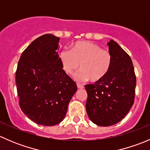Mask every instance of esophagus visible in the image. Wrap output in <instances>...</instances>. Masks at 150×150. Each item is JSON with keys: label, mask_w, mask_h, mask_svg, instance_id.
<instances>
[{"label": "esophagus", "mask_w": 150, "mask_h": 150, "mask_svg": "<svg viewBox=\"0 0 150 150\" xmlns=\"http://www.w3.org/2000/svg\"><path fill=\"white\" fill-rule=\"evenodd\" d=\"M77 86H78V88H80V89H81V88H84V86H83V85H81V84H77Z\"/></svg>", "instance_id": "34e87169"}]
</instances>
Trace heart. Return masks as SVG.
I'll return each instance as SVG.
<instances>
[{
    "mask_svg": "<svg viewBox=\"0 0 150 150\" xmlns=\"http://www.w3.org/2000/svg\"><path fill=\"white\" fill-rule=\"evenodd\" d=\"M62 67L65 73L70 75L78 69L75 79L78 82L96 83L107 75L112 64V57L110 51L99 45L89 41L76 42L72 50L64 48L59 54Z\"/></svg>",
    "mask_w": 150,
    "mask_h": 150,
    "instance_id": "heart-1",
    "label": "heart"
}]
</instances>
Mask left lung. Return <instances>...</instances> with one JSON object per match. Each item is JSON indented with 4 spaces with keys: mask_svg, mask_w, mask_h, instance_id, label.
Returning a JSON list of instances; mask_svg holds the SVG:
<instances>
[{
    "mask_svg": "<svg viewBox=\"0 0 150 150\" xmlns=\"http://www.w3.org/2000/svg\"><path fill=\"white\" fill-rule=\"evenodd\" d=\"M107 45L112 57L110 71L102 81L85 86L87 114L100 126L112 125L124 118L134 104L137 83L129 55L114 40Z\"/></svg>",
    "mask_w": 150,
    "mask_h": 150,
    "instance_id": "8db88e82",
    "label": "left lung"
}]
</instances>
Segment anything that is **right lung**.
<instances>
[{"mask_svg": "<svg viewBox=\"0 0 150 150\" xmlns=\"http://www.w3.org/2000/svg\"><path fill=\"white\" fill-rule=\"evenodd\" d=\"M59 38L46 34L22 52L16 71V85L22 111L42 125L63 120L77 85L64 72L59 59Z\"/></svg>", "mask_w": 150, "mask_h": 150, "instance_id": "1", "label": "right lung"}]
</instances>
